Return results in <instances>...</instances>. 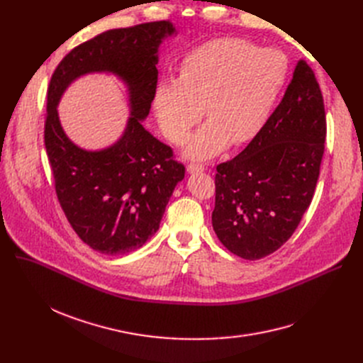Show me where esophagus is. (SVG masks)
Instances as JSON below:
<instances>
[{"mask_svg": "<svg viewBox=\"0 0 363 363\" xmlns=\"http://www.w3.org/2000/svg\"><path fill=\"white\" fill-rule=\"evenodd\" d=\"M186 172L188 174H201V172H204V166L203 164H197V163H191L186 166Z\"/></svg>", "mask_w": 363, "mask_h": 363, "instance_id": "esophagus-1", "label": "esophagus"}]
</instances>
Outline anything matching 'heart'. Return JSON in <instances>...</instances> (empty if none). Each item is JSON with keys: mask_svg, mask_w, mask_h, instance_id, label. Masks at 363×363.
<instances>
[{"mask_svg": "<svg viewBox=\"0 0 363 363\" xmlns=\"http://www.w3.org/2000/svg\"><path fill=\"white\" fill-rule=\"evenodd\" d=\"M289 57L278 48H259L241 38H220L189 51L178 81H163L152 97L159 126L184 144L203 118L208 122L185 148V156L206 160L231 143L256 138L268 123L287 85Z\"/></svg>", "mask_w": 363, "mask_h": 363, "instance_id": "obj_1", "label": "heart"}]
</instances>
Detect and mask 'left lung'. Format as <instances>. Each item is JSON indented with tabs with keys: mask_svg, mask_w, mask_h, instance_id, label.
Returning a JSON list of instances; mask_svg holds the SVG:
<instances>
[{
	"mask_svg": "<svg viewBox=\"0 0 363 363\" xmlns=\"http://www.w3.org/2000/svg\"><path fill=\"white\" fill-rule=\"evenodd\" d=\"M325 135L319 84L311 66L298 60L259 135L216 167L212 225L228 250L257 260L293 235L313 199Z\"/></svg>",
	"mask_w": 363,
	"mask_h": 363,
	"instance_id": "obj_1",
	"label": "left lung"
}]
</instances>
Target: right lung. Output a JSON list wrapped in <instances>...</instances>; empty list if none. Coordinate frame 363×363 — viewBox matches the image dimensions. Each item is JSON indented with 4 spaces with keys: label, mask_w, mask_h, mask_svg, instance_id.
Returning a JSON list of instances; mask_svg holds the SVG:
<instances>
[{
    "label": "right lung",
    "mask_w": 363,
    "mask_h": 363,
    "mask_svg": "<svg viewBox=\"0 0 363 363\" xmlns=\"http://www.w3.org/2000/svg\"><path fill=\"white\" fill-rule=\"evenodd\" d=\"M172 22L110 29L73 48L54 70L47 94L45 148L55 193L74 233L103 255H125L156 234L184 164L144 128L157 86L159 48L177 36ZM107 72L127 88L130 118L121 138L86 150L64 132L56 107L82 75Z\"/></svg>",
    "instance_id": "right-lung-1"
}]
</instances>
